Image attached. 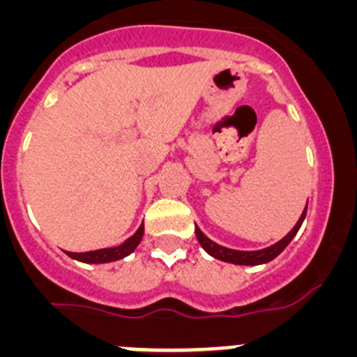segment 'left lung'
<instances>
[{"instance_id":"obj_1","label":"left lung","mask_w":357,"mask_h":357,"mask_svg":"<svg viewBox=\"0 0 357 357\" xmlns=\"http://www.w3.org/2000/svg\"><path fill=\"white\" fill-rule=\"evenodd\" d=\"M305 213H307V206H305V209L302 211L301 218H298V222H296V225L289 230L288 234L280 239V241H277L275 245H272V247H268V248H263V250L247 252V250H232V248L222 247V245H218V243H214L213 239L207 238V236L204 234L200 229H198V227H195V234H197V239H198V243L202 245V248H204V250H206L209 255L216 257V259L225 261V263H232V264L255 266V264H264V263H268V261L275 259L277 255H279L280 252L288 247L289 241L295 238V234L298 232V229H301L302 222H304V218H305Z\"/></svg>"}]
</instances>
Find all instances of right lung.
I'll use <instances>...</instances> for the list:
<instances>
[{"label":"right lung","instance_id":"obj_1","mask_svg":"<svg viewBox=\"0 0 357 357\" xmlns=\"http://www.w3.org/2000/svg\"><path fill=\"white\" fill-rule=\"evenodd\" d=\"M144 234V225L135 230V234L130 236L125 243H121L119 247L112 248H100V250H91V252H66L73 259L82 261V263H91V264H102V263H112V261L123 259L128 254L135 250V247L139 245L141 239Z\"/></svg>","mask_w":357,"mask_h":357}]
</instances>
